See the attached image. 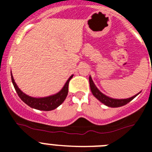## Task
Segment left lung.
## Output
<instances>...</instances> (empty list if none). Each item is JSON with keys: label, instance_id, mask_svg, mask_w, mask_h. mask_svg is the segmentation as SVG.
Returning <instances> with one entry per match:
<instances>
[{"label": "left lung", "instance_id": "obj_1", "mask_svg": "<svg viewBox=\"0 0 152 152\" xmlns=\"http://www.w3.org/2000/svg\"><path fill=\"white\" fill-rule=\"evenodd\" d=\"M89 86H90V89L92 92V95H93L94 96L98 99V100L100 101L102 103L104 104L106 106L110 107H118L124 106V105L129 103L131 101H132L137 95H139L138 93L137 94V95H134V96L131 97V98H129V99H112V98H110V97L104 95L102 92H101L99 90V89L95 86V83H94L93 81H92L91 76L89 77Z\"/></svg>", "mask_w": 152, "mask_h": 152}]
</instances>
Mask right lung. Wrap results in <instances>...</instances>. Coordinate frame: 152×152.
I'll return each instance as SVG.
<instances>
[{"mask_svg":"<svg viewBox=\"0 0 152 152\" xmlns=\"http://www.w3.org/2000/svg\"><path fill=\"white\" fill-rule=\"evenodd\" d=\"M73 75H72L66 83H65L63 89L57 92V94L50 96L45 97V98H34V97H30L29 95L24 94L15 83V80H14L13 76L11 74V78H12V84H13L14 87H15V91H16L17 94L19 96L20 99L28 106L30 107L34 108L37 110H40L44 111H49L52 110L56 109L62 103L65 101L66 96L68 95V92H69V83L71 79L72 78Z\"/></svg>","mask_w":152,"mask_h":152,"instance_id":"right-lung-1","label":"right lung"}]
</instances>
